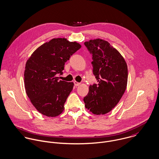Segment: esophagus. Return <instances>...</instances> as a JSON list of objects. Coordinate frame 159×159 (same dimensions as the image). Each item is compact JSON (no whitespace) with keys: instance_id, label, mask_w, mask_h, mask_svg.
Instances as JSON below:
<instances>
[{"instance_id":"esophagus-1","label":"esophagus","mask_w":159,"mask_h":159,"mask_svg":"<svg viewBox=\"0 0 159 159\" xmlns=\"http://www.w3.org/2000/svg\"><path fill=\"white\" fill-rule=\"evenodd\" d=\"M74 84H75V86H80V85L81 84L80 83H78V82H77V81H74Z\"/></svg>"}]
</instances>
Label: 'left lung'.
<instances>
[{"label": "left lung", "mask_w": 159, "mask_h": 159, "mask_svg": "<svg viewBox=\"0 0 159 159\" xmlns=\"http://www.w3.org/2000/svg\"><path fill=\"white\" fill-rule=\"evenodd\" d=\"M84 45L92 55L93 72L98 82L89 86L83 99L85 107L94 114H104L117 105L125 91L127 66L120 53L105 40H92Z\"/></svg>", "instance_id": "obj_1"}]
</instances>
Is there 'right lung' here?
Returning <instances> with one entry per match:
<instances>
[{"label":"right lung","instance_id":"1","mask_svg":"<svg viewBox=\"0 0 159 159\" xmlns=\"http://www.w3.org/2000/svg\"><path fill=\"white\" fill-rule=\"evenodd\" d=\"M80 48L76 42L53 39L39 47L27 60L24 72L26 93L42 114L56 117L63 111L74 84L58 80L57 75L63 74L65 63Z\"/></svg>","mask_w":159,"mask_h":159}]
</instances>
